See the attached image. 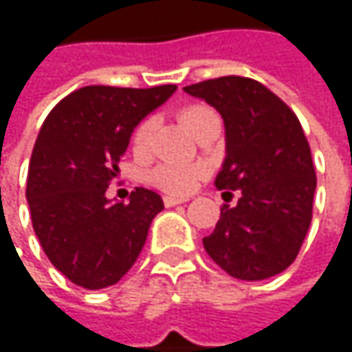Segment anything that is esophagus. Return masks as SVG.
Segmentation results:
<instances>
[{
	"label": "esophagus",
	"instance_id": "esophagus-1",
	"mask_svg": "<svg viewBox=\"0 0 352 352\" xmlns=\"http://www.w3.org/2000/svg\"><path fill=\"white\" fill-rule=\"evenodd\" d=\"M163 201H165V206L167 208H173L177 204H185V201H189V197H185V195H165L163 197Z\"/></svg>",
	"mask_w": 352,
	"mask_h": 352
}]
</instances>
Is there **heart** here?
<instances>
[{"label":"heart","instance_id":"1","mask_svg":"<svg viewBox=\"0 0 352 352\" xmlns=\"http://www.w3.org/2000/svg\"><path fill=\"white\" fill-rule=\"evenodd\" d=\"M214 109L206 106H187L179 111V120L185 124L187 130H191L193 134L197 132V128L208 122L210 118H214ZM153 132H155V118H144L142 122H138V126L132 132V151L136 155H144L151 146L153 140ZM208 173L206 165H173V163H163L159 167H155L148 175V181L165 191L171 193H185L189 189H193L197 185V181H201Z\"/></svg>","mask_w":352,"mask_h":352}]
</instances>
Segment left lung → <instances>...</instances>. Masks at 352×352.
Segmentation results:
<instances>
[{
  "label": "left lung",
  "mask_w": 352,
  "mask_h": 352,
  "mask_svg": "<svg viewBox=\"0 0 352 352\" xmlns=\"http://www.w3.org/2000/svg\"><path fill=\"white\" fill-rule=\"evenodd\" d=\"M224 120L226 161L218 189L236 206L222 204L220 220L204 248L228 275L261 281L285 271L298 256L312 222L316 171L294 109L248 77H218L187 85Z\"/></svg>",
  "instance_id": "obj_1"
}]
</instances>
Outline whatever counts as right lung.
<instances>
[{
  "label": "right lung",
  "mask_w": 352,
  "mask_h": 352,
  "mask_svg": "<svg viewBox=\"0 0 352 352\" xmlns=\"http://www.w3.org/2000/svg\"><path fill=\"white\" fill-rule=\"evenodd\" d=\"M175 89L87 85L60 100L40 128L26 185L32 226L48 261L79 287L118 283L163 210L151 189L136 187L128 204H109L106 189L134 126Z\"/></svg>",
  "instance_id": "1"
}]
</instances>
